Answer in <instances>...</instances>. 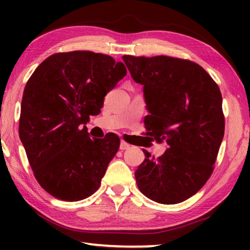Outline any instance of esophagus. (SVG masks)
<instances>
[{
  "instance_id": "obj_1",
  "label": "esophagus",
  "mask_w": 250,
  "mask_h": 250,
  "mask_svg": "<svg viewBox=\"0 0 250 250\" xmlns=\"http://www.w3.org/2000/svg\"><path fill=\"white\" fill-rule=\"evenodd\" d=\"M129 147H130L129 143H126L124 140L120 141V150H126V149H129Z\"/></svg>"
}]
</instances>
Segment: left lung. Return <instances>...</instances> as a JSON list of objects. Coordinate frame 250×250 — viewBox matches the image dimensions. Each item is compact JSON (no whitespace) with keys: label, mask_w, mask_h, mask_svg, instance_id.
<instances>
[{"label":"left lung","mask_w":250,"mask_h":250,"mask_svg":"<svg viewBox=\"0 0 250 250\" xmlns=\"http://www.w3.org/2000/svg\"><path fill=\"white\" fill-rule=\"evenodd\" d=\"M131 77L143 86L149 112L146 128L167 147L146 159L134 173L143 195L160 204H177L208 180L224 138L222 94L195 62L168 56H122Z\"/></svg>","instance_id":"obj_1"}]
</instances>
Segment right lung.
I'll return each mask as SVG.
<instances>
[{
    "label": "right lung",
    "mask_w": 250,
    "mask_h": 250,
    "mask_svg": "<svg viewBox=\"0 0 250 250\" xmlns=\"http://www.w3.org/2000/svg\"><path fill=\"white\" fill-rule=\"evenodd\" d=\"M126 75L124 62L88 50L46 58L25 86L20 138L36 180L50 195L80 201L101 183L120 139H90L86 125Z\"/></svg>",
    "instance_id": "right-lung-1"
}]
</instances>
